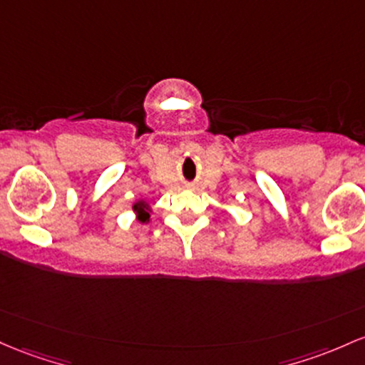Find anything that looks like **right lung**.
<instances>
[{
  "instance_id": "obj_1",
  "label": "right lung",
  "mask_w": 365,
  "mask_h": 365,
  "mask_svg": "<svg viewBox=\"0 0 365 365\" xmlns=\"http://www.w3.org/2000/svg\"><path fill=\"white\" fill-rule=\"evenodd\" d=\"M133 210L138 213V220H140V222H149L150 215L145 211V210H147V204H145V202H143V201L137 202V204H135V206H133Z\"/></svg>"
}]
</instances>
